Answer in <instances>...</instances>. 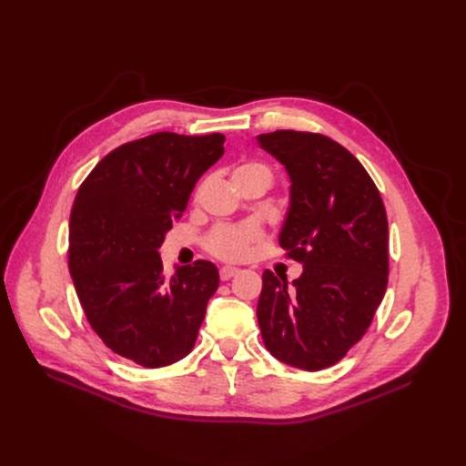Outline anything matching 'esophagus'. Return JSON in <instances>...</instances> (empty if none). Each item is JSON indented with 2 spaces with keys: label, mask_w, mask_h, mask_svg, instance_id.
I'll list each match as a JSON object with an SVG mask.
<instances>
[{
  "label": "esophagus",
  "mask_w": 466,
  "mask_h": 466,
  "mask_svg": "<svg viewBox=\"0 0 466 466\" xmlns=\"http://www.w3.org/2000/svg\"><path fill=\"white\" fill-rule=\"evenodd\" d=\"M238 274H239V270H238V268H234V266H223L218 270V276H220V279H223V281H228L234 276H238Z\"/></svg>",
  "instance_id": "obj_1"
}]
</instances>
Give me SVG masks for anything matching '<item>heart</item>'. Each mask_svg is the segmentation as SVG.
Returning a JSON list of instances; mask_svg holds the SVG:
<instances>
[{
	"instance_id": "obj_1",
	"label": "heart",
	"mask_w": 466,
	"mask_h": 466,
	"mask_svg": "<svg viewBox=\"0 0 466 466\" xmlns=\"http://www.w3.org/2000/svg\"><path fill=\"white\" fill-rule=\"evenodd\" d=\"M234 179H260L262 183L270 185L272 169L262 162H243L234 169ZM258 239L260 230L251 223L225 225L209 232L206 239V249L217 258L243 260L251 253Z\"/></svg>"
}]
</instances>
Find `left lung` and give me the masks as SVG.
Wrapping results in <instances>:
<instances>
[{
  "instance_id": "obj_1",
  "label": "left lung",
  "mask_w": 466,
  "mask_h": 466,
  "mask_svg": "<svg viewBox=\"0 0 466 466\" xmlns=\"http://www.w3.org/2000/svg\"><path fill=\"white\" fill-rule=\"evenodd\" d=\"M290 177L279 234L299 279L262 274L257 319L266 350L302 370L344 359L369 330L389 276L387 213L369 171L334 139L295 130L260 134Z\"/></svg>"
}]
</instances>
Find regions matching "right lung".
Returning <instances> with one entry per match:
<instances>
[{
	"instance_id": "1",
	"label": "right lung",
	"mask_w": 466,
	"mask_h": 466,
	"mask_svg": "<svg viewBox=\"0 0 466 466\" xmlns=\"http://www.w3.org/2000/svg\"><path fill=\"white\" fill-rule=\"evenodd\" d=\"M223 143V134L174 132L125 143L96 164L73 202L67 264L86 319L113 353L145 369L192 351L218 287L208 260L167 278L158 249Z\"/></svg>"
}]
</instances>
